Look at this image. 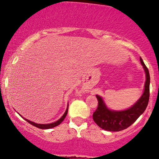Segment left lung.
Returning a JSON list of instances; mask_svg holds the SVG:
<instances>
[{"mask_svg": "<svg viewBox=\"0 0 159 159\" xmlns=\"http://www.w3.org/2000/svg\"><path fill=\"white\" fill-rule=\"evenodd\" d=\"M140 62L146 74V82L143 95L133 106L124 111H113L107 108L102 98L97 95L98 106L93 112V119L100 128L105 131H120L128 128L146 110L150 97V74L143 61L140 58Z\"/></svg>", "mask_w": 159, "mask_h": 159, "instance_id": "8db88e82", "label": "left lung"}]
</instances>
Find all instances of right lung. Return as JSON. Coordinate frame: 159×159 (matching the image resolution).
<instances>
[{
  "instance_id": "right-lung-1",
  "label": "right lung",
  "mask_w": 159,
  "mask_h": 159,
  "mask_svg": "<svg viewBox=\"0 0 159 159\" xmlns=\"http://www.w3.org/2000/svg\"><path fill=\"white\" fill-rule=\"evenodd\" d=\"M67 112H68V106H67V108H66V110L64 115L62 116L61 117V118H60L58 120H57L56 122L51 123V124H36V123H34L31 120H27V119H24V120H25L27 122L29 123V124H31V125L35 126V127H36V128H40V129H50V128H55V127H56V126L59 125V124L64 120V119L66 118V115H67Z\"/></svg>"
}]
</instances>
